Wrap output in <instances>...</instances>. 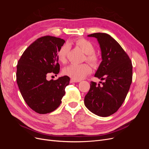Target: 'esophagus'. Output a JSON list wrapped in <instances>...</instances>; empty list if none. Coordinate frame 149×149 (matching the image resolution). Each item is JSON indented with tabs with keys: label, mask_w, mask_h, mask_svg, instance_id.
Instances as JSON below:
<instances>
[{
	"label": "esophagus",
	"mask_w": 149,
	"mask_h": 149,
	"mask_svg": "<svg viewBox=\"0 0 149 149\" xmlns=\"http://www.w3.org/2000/svg\"><path fill=\"white\" fill-rule=\"evenodd\" d=\"M80 81V80H77V79H73L71 78V80H70V82L71 83H78Z\"/></svg>",
	"instance_id": "esophagus-1"
}]
</instances>
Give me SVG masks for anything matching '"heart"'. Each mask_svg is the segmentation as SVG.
Segmentation results:
<instances>
[{
    "mask_svg": "<svg viewBox=\"0 0 149 149\" xmlns=\"http://www.w3.org/2000/svg\"><path fill=\"white\" fill-rule=\"evenodd\" d=\"M73 43L86 54L85 60L88 61L90 64L94 66H97L99 65L100 58L96 54L94 53L95 52V47L91 42L84 38H79L74 40ZM68 49V45L65 44L60 48L57 53L58 60L63 63H64L66 61V56ZM91 68L86 63L71 64L65 68L63 70V73L65 74L73 79L79 80L91 73Z\"/></svg>",
    "mask_w": 149,
    "mask_h": 149,
    "instance_id": "obj_1",
    "label": "heart"
}]
</instances>
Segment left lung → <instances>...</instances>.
<instances>
[{
  "instance_id": "obj_1",
  "label": "left lung",
  "mask_w": 149,
  "mask_h": 149,
  "mask_svg": "<svg viewBox=\"0 0 149 149\" xmlns=\"http://www.w3.org/2000/svg\"><path fill=\"white\" fill-rule=\"evenodd\" d=\"M97 38L102 61L94 76L104 80L97 85L91 81L84 97V105L99 116H109L119 109L128 93L132 80V65L127 54L111 36L104 33L88 35Z\"/></svg>"
}]
</instances>
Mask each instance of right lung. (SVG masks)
Returning <instances> with one entry per match:
<instances>
[{
  "label": "right lung",
  "mask_w": 149,
  "mask_h": 149,
  "mask_svg": "<svg viewBox=\"0 0 149 149\" xmlns=\"http://www.w3.org/2000/svg\"><path fill=\"white\" fill-rule=\"evenodd\" d=\"M63 39L44 36L31 43L22 54L17 66V83L25 102L39 114H47L59 107L70 83L68 76L47 79L48 73L58 74L57 53Z\"/></svg>",
  "instance_id": "1"
}]
</instances>
